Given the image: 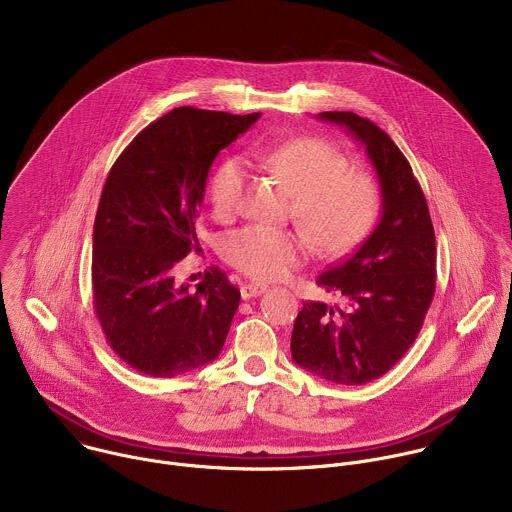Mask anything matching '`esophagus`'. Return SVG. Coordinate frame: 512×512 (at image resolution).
<instances>
[{
  "label": "esophagus",
  "mask_w": 512,
  "mask_h": 512,
  "mask_svg": "<svg viewBox=\"0 0 512 512\" xmlns=\"http://www.w3.org/2000/svg\"><path fill=\"white\" fill-rule=\"evenodd\" d=\"M265 289H267V287H265V285H261V283H245V285L241 287V298H243V300L257 298V296H261V294H263Z\"/></svg>",
  "instance_id": "obj_1"
}]
</instances>
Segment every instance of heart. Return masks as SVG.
<instances>
[{
    "label": "heart",
    "mask_w": 512,
    "mask_h": 512,
    "mask_svg": "<svg viewBox=\"0 0 512 512\" xmlns=\"http://www.w3.org/2000/svg\"><path fill=\"white\" fill-rule=\"evenodd\" d=\"M263 160L294 192V218L318 253H348L377 223V184L369 176L348 172V160L330 143L316 137L289 139L265 152ZM245 180L243 158L231 156L218 164L210 182L216 218H229L239 208ZM223 255L245 275L271 281L304 263L308 243L294 231L249 225L225 237Z\"/></svg>",
    "instance_id": "b5f03b06"
}]
</instances>
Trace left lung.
Listing matches in <instances>:
<instances>
[{
  "label": "left lung",
  "instance_id": "obj_1",
  "mask_svg": "<svg viewBox=\"0 0 512 512\" xmlns=\"http://www.w3.org/2000/svg\"><path fill=\"white\" fill-rule=\"evenodd\" d=\"M318 119L364 145L383 210L367 241L316 279L342 302H304L291 358L330 383L364 385L385 375L423 326L435 291V235L421 186L381 127L350 111H324Z\"/></svg>",
  "mask_w": 512,
  "mask_h": 512
}]
</instances>
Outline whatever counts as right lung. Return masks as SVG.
Listing matches in <instances>:
<instances>
[{
  "mask_svg": "<svg viewBox=\"0 0 512 512\" xmlns=\"http://www.w3.org/2000/svg\"><path fill=\"white\" fill-rule=\"evenodd\" d=\"M261 115L178 107L150 123L113 164L93 227V306L115 354L150 377H178L223 350L241 291L212 267L178 285L218 152Z\"/></svg>",
  "mask_w": 512,
  "mask_h": 512,
  "instance_id": "add662e5",
  "label": "right lung"
}]
</instances>
